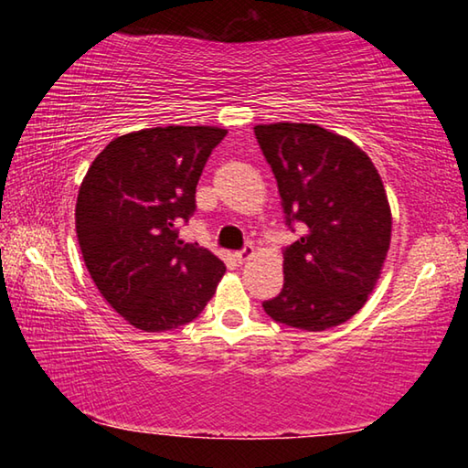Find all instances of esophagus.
Returning <instances> with one entry per match:
<instances>
[{
    "label": "esophagus",
    "instance_id": "34e87169",
    "mask_svg": "<svg viewBox=\"0 0 468 468\" xmlns=\"http://www.w3.org/2000/svg\"><path fill=\"white\" fill-rule=\"evenodd\" d=\"M253 256V248L251 245H245L243 250H239V251H235V260L239 264H243V262H248V260Z\"/></svg>",
    "mask_w": 468,
    "mask_h": 468
}]
</instances>
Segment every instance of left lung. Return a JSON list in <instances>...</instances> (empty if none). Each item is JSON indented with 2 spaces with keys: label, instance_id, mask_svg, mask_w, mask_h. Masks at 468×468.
<instances>
[{
  "label": "left lung",
  "instance_id": "1",
  "mask_svg": "<svg viewBox=\"0 0 468 468\" xmlns=\"http://www.w3.org/2000/svg\"><path fill=\"white\" fill-rule=\"evenodd\" d=\"M279 184L284 223H303L284 250L279 297L264 301L274 322L322 332L351 320L374 291L390 250L392 212L371 158L315 123L253 128Z\"/></svg>",
  "mask_w": 468,
  "mask_h": 468
}]
</instances>
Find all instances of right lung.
Here are the masks:
<instances>
[{"label":"right lung","mask_w":468,"mask_h":468,"mask_svg":"<svg viewBox=\"0 0 468 468\" xmlns=\"http://www.w3.org/2000/svg\"><path fill=\"white\" fill-rule=\"evenodd\" d=\"M227 130L167 125L125 133L102 148L82 179L76 235L107 303L144 332L184 326L212 299L225 264L179 239L196 186Z\"/></svg>","instance_id":"right-lung-1"}]
</instances>
